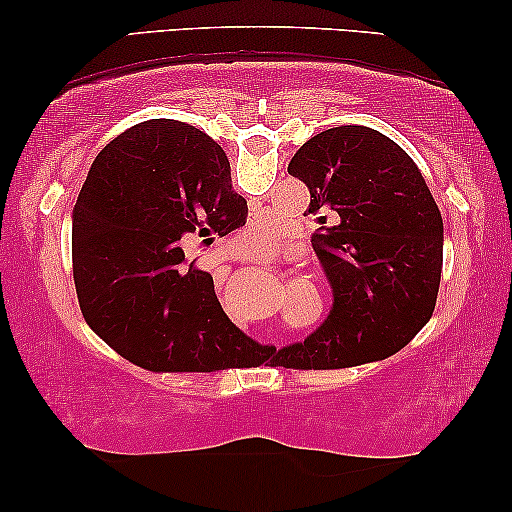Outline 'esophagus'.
<instances>
[{
    "label": "esophagus",
    "instance_id": "obj_1",
    "mask_svg": "<svg viewBox=\"0 0 512 512\" xmlns=\"http://www.w3.org/2000/svg\"><path fill=\"white\" fill-rule=\"evenodd\" d=\"M242 251H244V256H254V254H256L254 249L247 247V244H244V247H240V254H242Z\"/></svg>",
    "mask_w": 512,
    "mask_h": 512
}]
</instances>
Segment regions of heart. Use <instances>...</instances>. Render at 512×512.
Masks as SVG:
<instances>
[{
    "mask_svg": "<svg viewBox=\"0 0 512 512\" xmlns=\"http://www.w3.org/2000/svg\"><path fill=\"white\" fill-rule=\"evenodd\" d=\"M275 235H277V221L272 219L270 214H258L256 221L251 223L249 228V240L261 247V244H268Z\"/></svg>",
    "mask_w": 512,
    "mask_h": 512,
    "instance_id": "obj_1",
    "label": "heart"
}]
</instances>
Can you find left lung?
<instances>
[{
    "mask_svg": "<svg viewBox=\"0 0 512 512\" xmlns=\"http://www.w3.org/2000/svg\"><path fill=\"white\" fill-rule=\"evenodd\" d=\"M289 174L310 188L307 214L333 219L312 240L333 307L270 363L328 370L396 354L431 319L443 268V219L415 160L382 132L340 125L307 139Z\"/></svg>",
    "mask_w": 512,
    "mask_h": 512,
    "instance_id": "left-lung-1",
    "label": "left lung"
}]
</instances>
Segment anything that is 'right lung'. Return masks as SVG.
Wrapping results in <instances>:
<instances>
[{
  "label": "right lung",
  "mask_w": 512,
  "mask_h": 512,
  "mask_svg": "<svg viewBox=\"0 0 512 512\" xmlns=\"http://www.w3.org/2000/svg\"><path fill=\"white\" fill-rule=\"evenodd\" d=\"M247 223L226 151L193 125L153 118L109 142L74 205L72 270L79 307L107 345L156 373L261 366L272 347L223 312L209 272L184 244Z\"/></svg>",
  "instance_id": "right-lung-1"
}]
</instances>
